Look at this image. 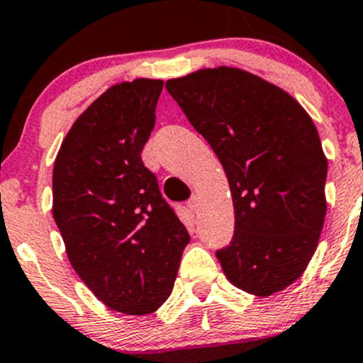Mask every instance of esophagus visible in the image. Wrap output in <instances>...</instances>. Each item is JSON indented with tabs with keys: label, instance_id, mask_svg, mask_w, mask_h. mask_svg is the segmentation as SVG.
<instances>
[{
	"label": "esophagus",
	"instance_id": "esophagus-1",
	"mask_svg": "<svg viewBox=\"0 0 363 363\" xmlns=\"http://www.w3.org/2000/svg\"><path fill=\"white\" fill-rule=\"evenodd\" d=\"M188 207L191 208L193 212H196L200 208V196L199 195H193L191 199H189V202H188Z\"/></svg>",
	"mask_w": 363,
	"mask_h": 363
}]
</instances>
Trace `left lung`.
<instances>
[{"label":"left lung","mask_w":363,"mask_h":363,"mask_svg":"<svg viewBox=\"0 0 363 363\" xmlns=\"http://www.w3.org/2000/svg\"><path fill=\"white\" fill-rule=\"evenodd\" d=\"M228 177L230 246L216 251L233 286L269 296L295 283L316 251L327 214V158L309 113L281 87L218 67L167 80Z\"/></svg>","instance_id":"obj_1"}]
</instances>
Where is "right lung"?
Segmentation results:
<instances>
[{"mask_svg":"<svg viewBox=\"0 0 363 363\" xmlns=\"http://www.w3.org/2000/svg\"><path fill=\"white\" fill-rule=\"evenodd\" d=\"M163 80L105 91L69 128L52 174V216L75 272L117 313L168 298L189 233L142 161Z\"/></svg>","mask_w":363,"mask_h":363,"instance_id":"obj_1","label":"right lung"}]
</instances>
